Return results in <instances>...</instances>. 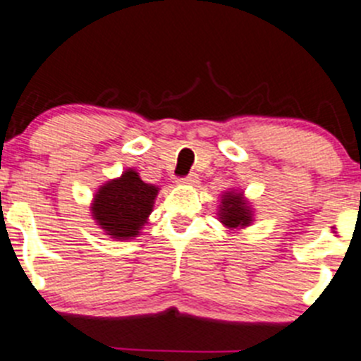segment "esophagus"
<instances>
[{
	"label": "esophagus",
	"instance_id": "esophagus-1",
	"mask_svg": "<svg viewBox=\"0 0 361 361\" xmlns=\"http://www.w3.org/2000/svg\"><path fill=\"white\" fill-rule=\"evenodd\" d=\"M178 183L180 185H197L200 183V176H197L196 173H192V174H188V176L180 178V180H178Z\"/></svg>",
	"mask_w": 361,
	"mask_h": 361
}]
</instances>
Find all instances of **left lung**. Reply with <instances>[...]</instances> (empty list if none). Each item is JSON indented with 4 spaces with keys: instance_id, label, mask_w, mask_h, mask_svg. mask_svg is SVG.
Wrapping results in <instances>:
<instances>
[{
    "instance_id": "left-lung-1",
    "label": "left lung",
    "mask_w": 361,
    "mask_h": 361,
    "mask_svg": "<svg viewBox=\"0 0 361 361\" xmlns=\"http://www.w3.org/2000/svg\"><path fill=\"white\" fill-rule=\"evenodd\" d=\"M219 221L230 230L245 228L252 221V210L244 194L237 190H230L222 194L221 204H219Z\"/></svg>"
}]
</instances>
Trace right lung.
<instances>
[{"label": "right lung", "instance_id": "add662e5", "mask_svg": "<svg viewBox=\"0 0 361 361\" xmlns=\"http://www.w3.org/2000/svg\"><path fill=\"white\" fill-rule=\"evenodd\" d=\"M157 196L158 187L144 183L137 171L126 169L121 178L97 188L90 210L104 233L117 240H128L140 233Z\"/></svg>", "mask_w": 361, "mask_h": 361}]
</instances>
